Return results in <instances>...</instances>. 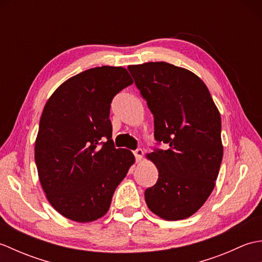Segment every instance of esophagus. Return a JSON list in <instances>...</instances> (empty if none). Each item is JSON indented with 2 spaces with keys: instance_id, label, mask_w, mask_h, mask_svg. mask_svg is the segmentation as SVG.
Wrapping results in <instances>:
<instances>
[{
  "instance_id": "34e87169",
  "label": "esophagus",
  "mask_w": 262,
  "mask_h": 262,
  "mask_svg": "<svg viewBox=\"0 0 262 262\" xmlns=\"http://www.w3.org/2000/svg\"><path fill=\"white\" fill-rule=\"evenodd\" d=\"M143 154H144V152H143V149H142V148H137L136 151H134V155H135V158H136V161H137V162H140V161H142V159H143Z\"/></svg>"
}]
</instances>
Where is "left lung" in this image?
<instances>
[{
  "mask_svg": "<svg viewBox=\"0 0 262 262\" xmlns=\"http://www.w3.org/2000/svg\"><path fill=\"white\" fill-rule=\"evenodd\" d=\"M154 116V136L168 144L146 159L159 170L145 190L149 210L165 221L185 220L214 190L223 158L221 115L203 80L165 62L128 66Z\"/></svg>",
  "mask_w": 262,
  "mask_h": 262,
  "instance_id": "obj_1",
  "label": "left lung"
}]
</instances>
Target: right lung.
Here are the masks:
<instances>
[{
  "mask_svg": "<svg viewBox=\"0 0 262 262\" xmlns=\"http://www.w3.org/2000/svg\"><path fill=\"white\" fill-rule=\"evenodd\" d=\"M130 84L125 68L101 66L70 77L47 100L35 160L48 202L66 219H101L135 163L129 149L115 148L109 119L111 100Z\"/></svg>",
  "mask_w": 262,
  "mask_h": 262,
  "instance_id": "right-lung-1",
  "label": "right lung"
}]
</instances>
